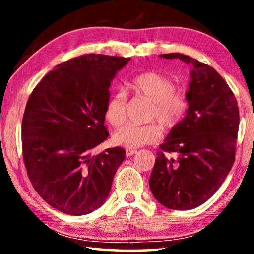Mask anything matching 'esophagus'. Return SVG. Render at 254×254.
<instances>
[{
  "instance_id": "obj_1",
  "label": "esophagus",
  "mask_w": 254,
  "mask_h": 254,
  "mask_svg": "<svg viewBox=\"0 0 254 254\" xmlns=\"http://www.w3.org/2000/svg\"><path fill=\"white\" fill-rule=\"evenodd\" d=\"M135 152H136V150H134V149H127L126 150V154L127 157L133 156V154H134Z\"/></svg>"
}]
</instances>
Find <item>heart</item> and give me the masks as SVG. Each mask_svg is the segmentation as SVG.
I'll list each match as a JSON object with an SVG mask.
<instances>
[{"instance_id":"b5f03b06","label":"heart","mask_w":254,"mask_h":254,"mask_svg":"<svg viewBox=\"0 0 254 254\" xmlns=\"http://www.w3.org/2000/svg\"><path fill=\"white\" fill-rule=\"evenodd\" d=\"M128 87L136 96L151 102L148 120H157L165 128L171 130L178 126L188 109L186 94L176 91L174 81L156 71H147L132 78ZM127 97L123 92H117L110 97L105 106V119L113 127L126 122ZM157 122L142 126L128 123L114 133L113 141L127 148H137L160 140L162 128Z\"/></svg>"}]
</instances>
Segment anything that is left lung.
Wrapping results in <instances>:
<instances>
[{
  "label": "left lung",
  "instance_id": "1",
  "mask_svg": "<svg viewBox=\"0 0 254 254\" xmlns=\"http://www.w3.org/2000/svg\"><path fill=\"white\" fill-rule=\"evenodd\" d=\"M161 57L178 58L190 64L192 70L187 115L160 145L149 184L165 207L186 210L209 199L230 173L235 160L239 106L230 86L213 67L184 54Z\"/></svg>",
  "mask_w": 254,
  "mask_h": 254
}]
</instances>
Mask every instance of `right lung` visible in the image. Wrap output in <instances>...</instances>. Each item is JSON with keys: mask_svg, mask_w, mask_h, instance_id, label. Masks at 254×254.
<instances>
[{"mask_svg": "<svg viewBox=\"0 0 254 254\" xmlns=\"http://www.w3.org/2000/svg\"><path fill=\"white\" fill-rule=\"evenodd\" d=\"M130 58L87 54L59 64L30 95L22 119L28 177L51 207L85 215L104 204L126 158L120 147L93 154L107 139L110 85Z\"/></svg>", "mask_w": 254, "mask_h": 254, "instance_id": "1", "label": "right lung"}]
</instances>
